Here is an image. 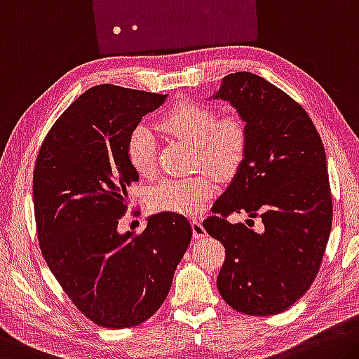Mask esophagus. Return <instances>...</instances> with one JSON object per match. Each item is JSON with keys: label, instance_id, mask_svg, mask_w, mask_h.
Returning a JSON list of instances; mask_svg holds the SVG:
<instances>
[{"label": "esophagus", "instance_id": "1", "mask_svg": "<svg viewBox=\"0 0 359 359\" xmlns=\"http://www.w3.org/2000/svg\"><path fill=\"white\" fill-rule=\"evenodd\" d=\"M191 229H193V238H196V240H200V238H204L208 235L206 230H204L203 224H201V220H193L191 222Z\"/></svg>", "mask_w": 359, "mask_h": 359}]
</instances>
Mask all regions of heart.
Masks as SVG:
<instances>
[{
  "instance_id": "b5f03b06",
  "label": "heart",
  "mask_w": 359,
  "mask_h": 359,
  "mask_svg": "<svg viewBox=\"0 0 359 359\" xmlns=\"http://www.w3.org/2000/svg\"><path fill=\"white\" fill-rule=\"evenodd\" d=\"M158 128L195 145L196 161L212 172L229 177L240 169L248 149V130L236 115L217 118L212 107L184 99L159 118ZM126 156L135 172L151 177L156 172V140L149 126L139 124L130 130ZM214 180L208 174L166 179L150 193L155 210L196 214L214 195Z\"/></svg>"
}]
</instances>
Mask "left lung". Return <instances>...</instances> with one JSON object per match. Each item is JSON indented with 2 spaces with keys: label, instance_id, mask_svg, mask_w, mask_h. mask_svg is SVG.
Segmentation results:
<instances>
[{
  "label": "left lung",
  "instance_id": "8db88e82",
  "mask_svg": "<svg viewBox=\"0 0 359 359\" xmlns=\"http://www.w3.org/2000/svg\"><path fill=\"white\" fill-rule=\"evenodd\" d=\"M212 99L229 102L248 130L246 156L203 222L225 246L219 292L246 315H276L309 291L331 235L326 151L304 108L259 75L230 73ZM231 212L260 215L261 230L230 224Z\"/></svg>",
  "mask_w": 359,
  "mask_h": 359
}]
</instances>
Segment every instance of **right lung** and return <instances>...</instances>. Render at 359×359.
Wrapping results in <instances>:
<instances>
[{"label":"right lung","mask_w":359,"mask_h":359,"mask_svg":"<svg viewBox=\"0 0 359 359\" xmlns=\"http://www.w3.org/2000/svg\"><path fill=\"white\" fill-rule=\"evenodd\" d=\"M166 94L99 84L62 113L44 139L33 174L38 240L49 270L90 321L123 329L163 305L189 248L182 214L147 217L142 235L119 233L139 182L126 142Z\"/></svg>","instance_id":"add662e5"}]
</instances>
